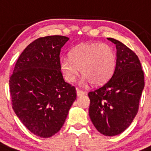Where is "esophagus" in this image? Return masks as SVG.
Wrapping results in <instances>:
<instances>
[{
  "mask_svg": "<svg viewBox=\"0 0 151 151\" xmlns=\"http://www.w3.org/2000/svg\"><path fill=\"white\" fill-rule=\"evenodd\" d=\"M85 94V92H83V91H81L80 89H76V95L77 96H83Z\"/></svg>",
  "mask_w": 151,
  "mask_h": 151,
  "instance_id": "1",
  "label": "esophagus"
}]
</instances>
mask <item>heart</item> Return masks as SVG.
Masks as SVG:
<instances>
[{
  "mask_svg": "<svg viewBox=\"0 0 151 151\" xmlns=\"http://www.w3.org/2000/svg\"><path fill=\"white\" fill-rule=\"evenodd\" d=\"M60 70L66 81L72 83L80 72L81 83L102 85L113 76L116 66V54L110 45L101 42H83L71 50L70 58L63 57Z\"/></svg>",
  "mask_w": 151,
  "mask_h": 151,
  "instance_id": "1",
  "label": "heart"
}]
</instances>
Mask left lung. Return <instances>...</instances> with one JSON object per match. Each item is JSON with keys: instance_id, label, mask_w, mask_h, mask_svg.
<instances>
[{"instance_id": "8db88e82", "label": "left lung", "mask_w": 151, "mask_h": 151, "mask_svg": "<svg viewBox=\"0 0 151 151\" xmlns=\"http://www.w3.org/2000/svg\"><path fill=\"white\" fill-rule=\"evenodd\" d=\"M108 39L116 45V67L107 83L88 92L89 116L101 134L115 136L125 131L134 119L145 82L137 55L120 41Z\"/></svg>"}]
</instances>
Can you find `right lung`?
I'll return each mask as SVG.
<instances>
[{"label":"right lung","instance_id":"obj_1","mask_svg":"<svg viewBox=\"0 0 151 151\" xmlns=\"http://www.w3.org/2000/svg\"><path fill=\"white\" fill-rule=\"evenodd\" d=\"M68 37L39 38L21 54L9 80L14 113L29 131L50 137L60 130L76 99L74 86L63 80L59 55Z\"/></svg>","mask_w":151,"mask_h":151}]
</instances>
